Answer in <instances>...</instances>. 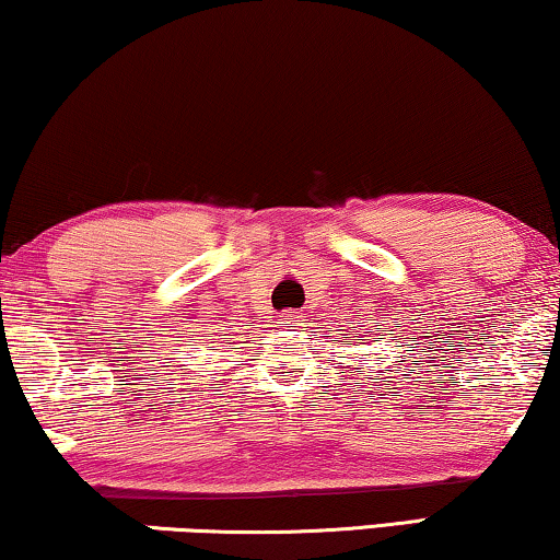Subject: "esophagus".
<instances>
[{
  "mask_svg": "<svg viewBox=\"0 0 560 560\" xmlns=\"http://www.w3.org/2000/svg\"><path fill=\"white\" fill-rule=\"evenodd\" d=\"M282 326H288V328H295V326H303V320H305V316L301 311H285L282 313Z\"/></svg>",
  "mask_w": 560,
  "mask_h": 560,
  "instance_id": "obj_1",
  "label": "esophagus"
}]
</instances>
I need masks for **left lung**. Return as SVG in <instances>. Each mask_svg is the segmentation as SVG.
Returning <instances> with one entry per match:
<instances>
[{"label": "left lung", "mask_w": 560, "mask_h": 560, "mask_svg": "<svg viewBox=\"0 0 560 560\" xmlns=\"http://www.w3.org/2000/svg\"><path fill=\"white\" fill-rule=\"evenodd\" d=\"M351 328H354V326H351ZM347 339H349V336H347ZM357 341H364V339H357Z\"/></svg>", "instance_id": "8db88e82"}]
</instances>
